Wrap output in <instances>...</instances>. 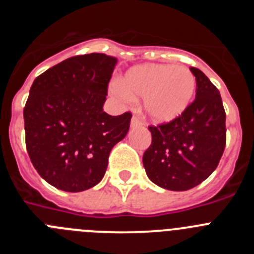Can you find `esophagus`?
Listing matches in <instances>:
<instances>
[{"label": "esophagus", "instance_id": "34e87169", "mask_svg": "<svg viewBox=\"0 0 254 254\" xmlns=\"http://www.w3.org/2000/svg\"><path fill=\"white\" fill-rule=\"evenodd\" d=\"M143 123L141 122L140 120H138L137 117H132V120H131V127L132 128H134V127H141Z\"/></svg>", "mask_w": 254, "mask_h": 254}]
</instances>
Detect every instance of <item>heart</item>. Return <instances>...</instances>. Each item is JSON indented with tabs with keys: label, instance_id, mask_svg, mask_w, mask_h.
Masks as SVG:
<instances>
[{
	"label": "heart",
	"instance_id": "b5f03b06",
	"mask_svg": "<svg viewBox=\"0 0 254 254\" xmlns=\"http://www.w3.org/2000/svg\"><path fill=\"white\" fill-rule=\"evenodd\" d=\"M196 91V78L188 67L164 64H137L114 85L122 100L142 98L146 117L154 123H169L187 111Z\"/></svg>",
	"mask_w": 254,
	"mask_h": 254
}]
</instances>
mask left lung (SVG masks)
Listing matches in <instances>:
<instances>
[{
	"mask_svg": "<svg viewBox=\"0 0 254 254\" xmlns=\"http://www.w3.org/2000/svg\"><path fill=\"white\" fill-rule=\"evenodd\" d=\"M196 99L179 118L150 126L152 141L142 158L150 181L169 190H187L216 169L226 142L225 111L219 90L198 68Z\"/></svg>",
	"mask_w": 254,
	"mask_h": 254,
	"instance_id": "left-lung-1",
	"label": "left lung"
}]
</instances>
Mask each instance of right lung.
<instances>
[{
    "label": "right lung",
    "instance_id": "add662e5",
    "mask_svg": "<svg viewBox=\"0 0 254 254\" xmlns=\"http://www.w3.org/2000/svg\"><path fill=\"white\" fill-rule=\"evenodd\" d=\"M117 58L103 53L67 58L38 76L24 108L29 158L49 185L81 192L99 183L131 113L103 111Z\"/></svg>",
    "mask_w": 254,
    "mask_h": 254
}]
</instances>
